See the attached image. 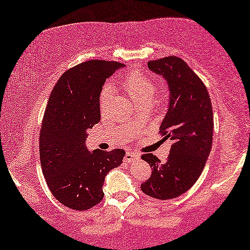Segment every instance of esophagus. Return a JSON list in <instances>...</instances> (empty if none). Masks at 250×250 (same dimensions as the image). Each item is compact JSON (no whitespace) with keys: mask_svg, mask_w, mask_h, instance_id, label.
<instances>
[{"mask_svg":"<svg viewBox=\"0 0 250 250\" xmlns=\"http://www.w3.org/2000/svg\"><path fill=\"white\" fill-rule=\"evenodd\" d=\"M138 155L136 154V153H134V152H132V150H127V152H126V155H125V161L126 162H133V161H135V159H138Z\"/></svg>","mask_w":250,"mask_h":250,"instance_id":"esophagus-1","label":"esophagus"}]
</instances>
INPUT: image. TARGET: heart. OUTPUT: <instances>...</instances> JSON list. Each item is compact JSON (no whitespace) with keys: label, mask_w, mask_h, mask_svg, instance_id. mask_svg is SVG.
<instances>
[{"label":"heart","mask_w":250,"mask_h":250,"mask_svg":"<svg viewBox=\"0 0 250 250\" xmlns=\"http://www.w3.org/2000/svg\"><path fill=\"white\" fill-rule=\"evenodd\" d=\"M125 91L133 98V101L137 105L144 102H152L156 94V86H155L153 80L143 73H134L128 75L123 83ZM112 89L109 86H105L101 93L100 106L103 110L108 104Z\"/></svg>","instance_id":"b5f03b06"}]
</instances>
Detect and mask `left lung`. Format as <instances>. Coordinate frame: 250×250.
<instances>
[{
	"instance_id": "obj_1",
	"label": "left lung",
	"mask_w": 250,
	"mask_h": 250,
	"mask_svg": "<svg viewBox=\"0 0 250 250\" xmlns=\"http://www.w3.org/2000/svg\"><path fill=\"white\" fill-rule=\"evenodd\" d=\"M147 67L168 84V110L159 133L173 145L164 164L150 153L142 155L152 167V175L141 189L150 197L166 200L185 193L202 174L212 144V107L203 81L181 57L149 61Z\"/></svg>"
}]
</instances>
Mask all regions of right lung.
<instances>
[{"label":"right lung","mask_w":250,"mask_h":250,"mask_svg":"<svg viewBox=\"0 0 250 250\" xmlns=\"http://www.w3.org/2000/svg\"><path fill=\"white\" fill-rule=\"evenodd\" d=\"M124 64L91 60L67 69L48 98L40 133V158L52 195L65 207L87 210L104 197L105 176L122 164L124 149L89 152L87 130L101 121L106 79Z\"/></svg>","instance_id":"1"}]
</instances>
